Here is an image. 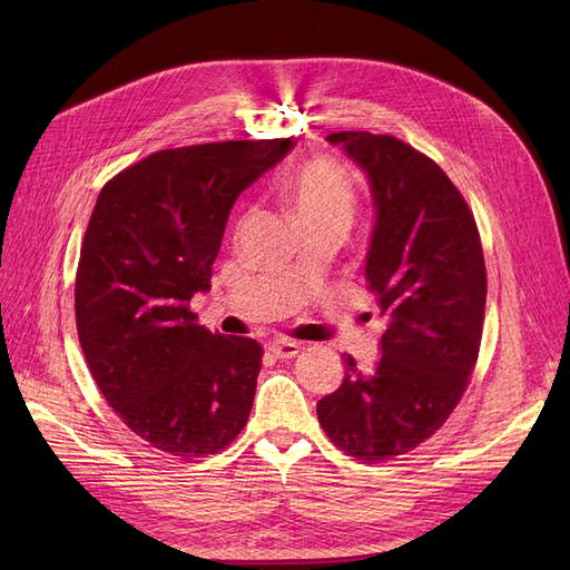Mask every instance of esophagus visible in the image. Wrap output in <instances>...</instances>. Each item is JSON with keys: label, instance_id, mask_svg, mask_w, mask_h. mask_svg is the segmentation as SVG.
Masks as SVG:
<instances>
[{"label": "esophagus", "instance_id": "1", "mask_svg": "<svg viewBox=\"0 0 570 570\" xmlns=\"http://www.w3.org/2000/svg\"><path fill=\"white\" fill-rule=\"evenodd\" d=\"M267 351L275 357H279V361H286V357H295L297 351H301V346H297L295 342H273L267 346Z\"/></svg>", "mask_w": 570, "mask_h": 570}]
</instances>
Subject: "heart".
I'll return each mask as SVG.
<instances>
[{
    "label": "heart",
    "mask_w": 570,
    "mask_h": 570,
    "mask_svg": "<svg viewBox=\"0 0 570 570\" xmlns=\"http://www.w3.org/2000/svg\"><path fill=\"white\" fill-rule=\"evenodd\" d=\"M284 196L303 228L314 224H344L348 228L353 219V185L344 168L331 159L314 157L297 164L286 177Z\"/></svg>",
    "instance_id": "obj_1"
}]
</instances>
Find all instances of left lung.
<instances>
[{
  "label": "left lung",
  "instance_id": "1",
  "mask_svg": "<svg viewBox=\"0 0 570 570\" xmlns=\"http://www.w3.org/2000/svg\"><path fill=\"white\" fill-rule=\"evenodd\" d=\"M370 179L374 228L365 279L385 318L372 372L344 353V381L316 404L318 423L363 462L404 455L453 413L478 357L485 261L462 194L417 149L393 136H327Z\"/></svg>",
  "mask_w": 570,
  "mask_h": 570
}]
</instances>
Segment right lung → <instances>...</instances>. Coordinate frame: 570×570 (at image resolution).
I'll list each match as a JSON object with an SVG mask.
<instances>
[{
  "label": "right lung",
  "mask_w": 570,
  "mask_h": 570,
  "mask_svg": "<svg viewBox=\"0 0 570 570\" xmlns=\"http://www.w3.org/2000/svg\"><path fill=\"white\" fill-rule=\"evenodd\" d=\"M288 138L161 149L101 189L80 249L76 325L99 391L159 451L219 453L245 428L261 344L213 335L189 312L209 291L230 209Z\"/></svg>",
  "instance_id": "right-lung-1"
}]
</instances>
